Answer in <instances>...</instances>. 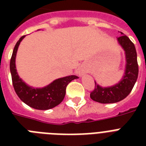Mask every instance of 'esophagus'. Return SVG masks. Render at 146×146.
I'll list each match as a JSON object with an SVG mask.
<instances>
[{"label": "esophagus", "mask_w": 146, "mask_h": 146, "mask_svg": "<svg viewBox=\"0 0 146 146\" xmlns=\"http://www.w3.org/2000/svg\"><path fill=\"white\" fill-rule=\"evenodd\" d=\"M76 73H77L79 76H82L85 73V70L82 66H80L78 67V69L76 70Z\"/></svg>", "instance_id": "esophagus-1"}]
</instances>
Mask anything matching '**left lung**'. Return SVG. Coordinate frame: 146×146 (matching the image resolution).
I'll return each mask as SVG.
<instances>
[{"mask_svg":"<svg viewBox=\"0 0 146 146\" xmlns=\"http://www.w3.org/2000/svg\"><path fill=\"white\" fill-rule=\"evenodd\" d=\"M120 33L123 35L117 38V42L125 51L124 75L118 83L109 87L100 86L95 82V88L90 93V98L102 104L116 103L124 99L131 92L138 78L139 66L135 45L127 35Z\"/></svg>","mask_w":146,"mask_h":146,"instance_id":"8db88e82","label":"left lung"}]
</instances>
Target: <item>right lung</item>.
Here are the masks:
<instances>
[{"label":"right lung","instance_id":"1","mask_svg":"<svg viewBox=\"0 0 146 146\" xmlns=\"http://www.w3.org/2000/svg\"><path fill=\"white\" fill-rule=\"evenodd\" d=\"M22 36L15 45L10 59V70L13 86L18 97L25 104L37 110H48L61 103L66 94V88L72 80L77 79L74 75L59 78L43 88H33L26 84L19 78L16 69V56L22 40Z\"/></svg>","mask_w":146,"mask_h":146}]
</instances>
